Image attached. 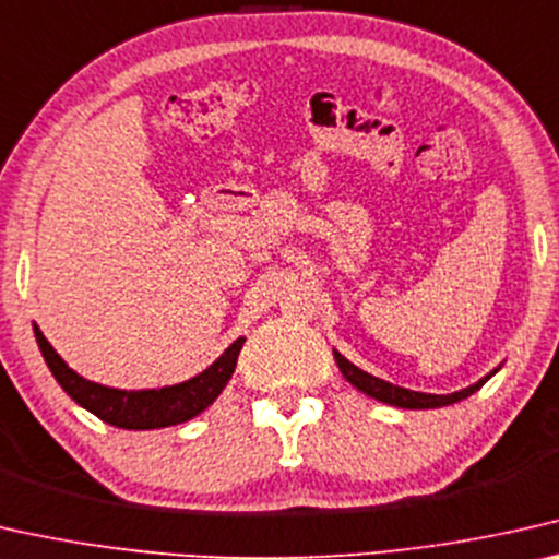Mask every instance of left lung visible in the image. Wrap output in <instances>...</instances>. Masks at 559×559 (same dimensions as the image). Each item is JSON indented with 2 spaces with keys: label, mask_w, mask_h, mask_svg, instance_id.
<instances>
[{
  "label": "left lung",
  "mask_w": 559,
  "mask_h": 559,
  "mask_svg": "<svg viewBox=\"0 0 559 559\" xmlns=\"http://www.w3.org/2000/svg\"><path fill=\"white\" fill-rule=\"evenodd\" d=\"M333 359H336L338 371L344 373V379L348 381V384L364 391L366 396L377 399V402H384L389 406H399V409H439V406L456 404V402H462V399L472 396L474 391H479L499 371V366H497V369L489 371L487 377H481L477 384L460 389V391H452V394H424V391H412V389L389 384V381L379 379V377H371L369 371L359 369V366H354L346 359V356H341L336 348H333Z\"/></svg>",
  "instance_id": "8db88e82"
}]
</instances>
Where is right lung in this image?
I'll list each match as a JSON object with an SVG mask.
<instances>
[{
  "label": "right lung",
  "mask_w": 559,
  "mask_h": 559,
  "mask_svg": "<svg viewBox=\"0 0 559 559\" xmlns=\"http://www.w3.org/2000/svg\"><path fill=\"white\" fill-rule=\"evenodd\" d=\"M35 338L57 384L70 394L74 404H80L82 409L95 414L105 424L132 431L175 427V424H182L205 412L226 389L233 371H236L240 348L246 344L243 336L236 338L205 371H200L198 377L188 381H180V384L160 389H112L95 384V381L80 377L78 371L70 369L45 338L37 323Z\"/></svg>",
  "instance_id": "add662e5"
}]
</instances>
